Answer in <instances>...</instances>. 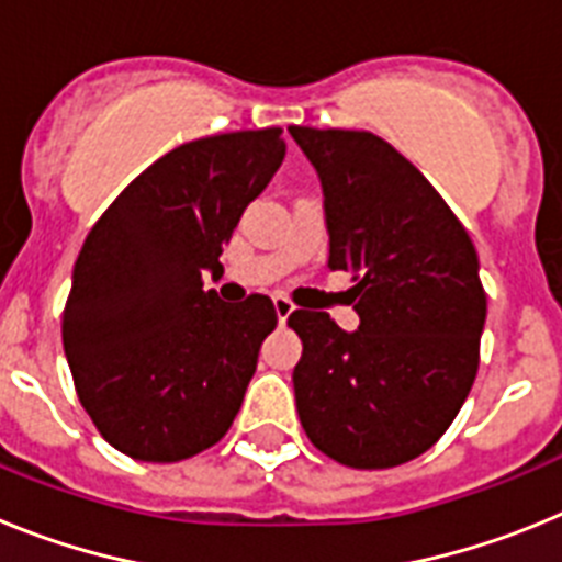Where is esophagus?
<instances>
[{"instance_id": "1", "label": "esophagus", "mask_w": 562, "mask_h": 562, "mask_svg": "<svg viewBox=\"0 0 562 562\" xmlns=\"http://www.w3.org/2000/svg\"><path fill=\"white\" fill-rule=\"evenodd\" d=\"M272 304H276L278 321H281V324H286V317H290L292 312H295V304H292V301L286 295H276V297H272Z\"/></svg>"}]
</instances>
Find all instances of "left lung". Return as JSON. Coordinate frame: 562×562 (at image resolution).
<instances>
[{"instance_id":"8db88e82","label":"left lung","mask_w":562,"mask_h":562,"mask_svg":"<svg viewBox=\"0 0 562 562\" xmlns=\"http://www.w3.org/2000/svg\"><path fill=\"white\" fill-rule=\"evenodd\" d=\"M324 186L329 267L351 272L360 329L295 310L304 342L295 405L321 453L385 470L430 450L479 371L486 292L479 252L448 202L391 143L290 126Z\"/></svg>"}]
</instances>
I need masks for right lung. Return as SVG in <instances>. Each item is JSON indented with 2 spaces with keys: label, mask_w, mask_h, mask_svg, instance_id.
<instances>
[{
  "label": "right lung",
  "mask_w": 562,
  "mask_h": 562,
  "mask_svg": "<svg viewBox=\"0 0 562 562\" xmlns=\"http://www.w3.org/2000/svg\"><path fill=\"white\" fill-rule=\"evenodd\" d=\"M281 132L182 143L123 188L78 252L64 355L89 419L132 459H191L241 408L276 306L225 304L202 272L222 270L241 213L284 162Z\"/></svg>",
  "instance_id": "1"
}]
</instances>
